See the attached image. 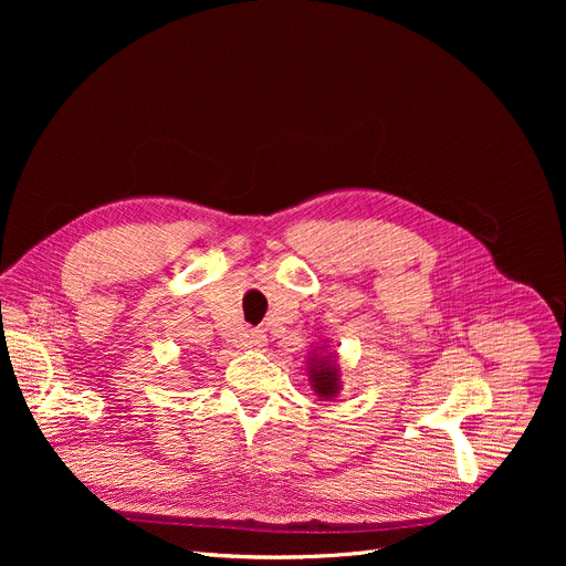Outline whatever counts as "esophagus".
I'll use <instances>...</instances> for the list:
<instances>
[{
	"mask_svg": "<svg viewBox=\"0 0 566 566\" xmlns=\"http://www.w3.org/2000/svg\"><path fill=\"white\" fill-rule=\"evenodd\" d=\"M248 344H250L252 348L261 350V348L268 344V339H265L263 331H250V333H248Z\"/></svg>",
	"mask_w": 566,
	"mask_h": 566,
	"instance_id": "obj_1",
	"label": "esophagus"
}]
</instances>
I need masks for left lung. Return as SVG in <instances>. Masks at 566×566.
<instances>
[{"label": "left lung", "instance_id": "1", "mask_svg": "<svg viewBox=\"0 0 566 566\" xmlns=\"http://www.w3.org/2000/svg\"><path fill=\"white\" fill-rule=\"evenodd\" d=\"M318 352L312 350L307 360V376L312 390L318 395L321 401H331L342 390V374L337 365V355L325 350V346H316Z\"/></svg>", "mask_w": 566, "mask_h": 566}]
</instances>
